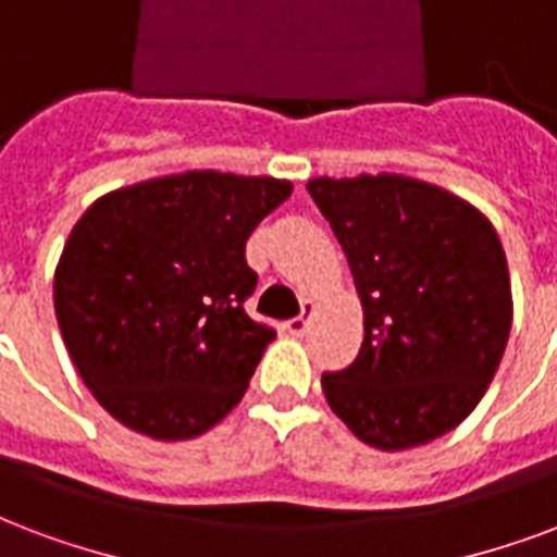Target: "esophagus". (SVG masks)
Listing matches in <instances>:
<instances>
[{"label": "esophagus", "mask_w": 557, "mask_h": 557, "mask_svg": "<svg viewBox=\"0 0 557 557\" xmlns=\"http://www.w3.org/2000/svg\"><path fill=\"white\" fill-rule=\"evenodd\" d=\"M311 313H313V302L311 299H305V313L294 317V320H287V332L296 334V337H302L308 332V325H311Z\"/></svg>", "instance_id": "esophagus-1"}]
</instances>
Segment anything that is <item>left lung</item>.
Instances as JSON below:
<instances>
[{
    "instance_id": "left-lung-1",
    "label": "left lung",
    "mask_w": 557,
    "mask_h": 557,
    "mask_svg": "<svg viewBox=\"0 0 557 557\" xmlns=\"http://www.w3.org/2000/svg\"><path fill=\"white\" fill-rule=\"evenodd\" d=\"M308 194L349 258L361 352L323 373L355 437L399 453L467 420L511 334V282L491 220L408 175L311 178Z\"/></svg>"
}]
</instances>
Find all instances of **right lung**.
Here are the masks:
<instances>
[{"label":"right lung","mask_w":557,"mask_h":557,"mask_svg":"<svg viewBox=\"0 0 557 557\" xmlns=\"http://www.w3.org/2000/svg\"><path fill=\"white\" fill-rule=\"evenodd\" d=\"M294 184L216 170L96 199L55 270L66 352L104 411L154 441H190L244 399L275 332L244 302L246 240Z\"/></svg>","instance_id":"1"}]
</instances>
